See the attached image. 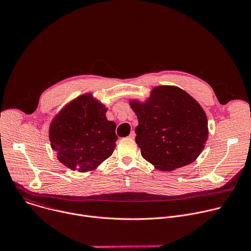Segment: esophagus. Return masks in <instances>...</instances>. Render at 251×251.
I'll return each instance as SVG.
<instances>
[{"label": "esophagus", "instance_id": "1", "mask_svg": "<svg viewBox=\"0 0 251 251\" xmlns=\"http://www.w3.org/2000/svg\"><path fill=\"white\" fill-rule=\"evenodd\" d=\"M135 135H136V134H135V132H134V131H131V133H130L129 137H130L131 139H134V138H135Z\"/></svg>", "mask_w": 251, "mask_h": 251}]
</instances>
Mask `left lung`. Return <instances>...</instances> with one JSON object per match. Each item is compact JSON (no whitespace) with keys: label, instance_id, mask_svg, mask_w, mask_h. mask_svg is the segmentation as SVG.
Instances as JSON below:
<instances>
[{"label":"left lung","instance_id":"8db88e82","mask_svg":"<svg viewBox=\"0 0 251 251\" xmlns=\"http://www.w3.org/2000/svg\"><path fill=\"white\" fill-rule=\"evenodd\" d=\"M137 115L135 141L141 155L160 171H174L196 161L208 137L201 105L176 86H158L149 99L130 102Z\"/></svg>","mask_w":251,"mask_h":251}]
</instances>
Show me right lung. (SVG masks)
Here are the masks:
<instances>
[{"instance_id":"right-lung-1","label":"right lung","mask_w":251,"mask_h":251,"mask_svg":"<svg viewBox=\"0 0 251 251\" xmlns=\"http://www.w3.org/2000/svg\"><path fill=\"white\" fill-rule=\"evenodd\" d=\"M91 94L77 97L55 116L50 127L51 148L67 168L80 173L96 169L115 147L116 124Z\"/></svg>"}]
</instances>
